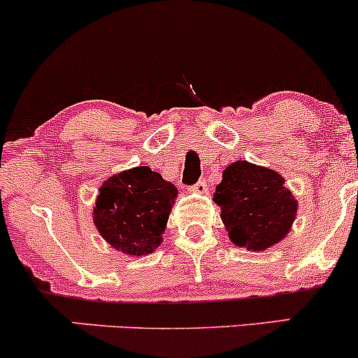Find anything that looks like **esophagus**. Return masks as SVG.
<instances>
[{
	"instance_id": "1",
	"label": "esophagus",
	"mask_w": 358,
	"mask_h": 358,
	"mask_svg": "<svg viewBox=\"0 0 358 358\" xmlns=\"http://www.w3.org/2000/svg\"><path fill=\"white\" fill-rule=\"evenodd\" d=\"M190 190L195 193H207V182H205V178H202L200 182H196L193 187H190Z\"/></svg>"
}]
</instances>
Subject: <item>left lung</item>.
Instances as JSON below:
<instances>
[{
	"label": "left lung",
	"mask_w": 358,
	"mask_h": 358,
	"mask_svg": "<svg viewBox=\"0 0 358 358\" xmlns=\"http://www.w3.org/2000/svg\"><path fill=\"white\" fill-rule=\"evenodd\" d=\"M213 202L220 207L229 239L248 250H266L281 242L298 213V200L281 173L245 159L225 168Z\"/></svg>",
	"instance_id": "1"
}]
</instances>
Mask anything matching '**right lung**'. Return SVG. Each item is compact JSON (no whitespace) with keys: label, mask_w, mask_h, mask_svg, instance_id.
<instances>
[{"label":"right lung","mask_w":358,"mask_h":358,"mask_svg":"<svg viewBox=\"0 0 358 358\" xmlns=\"http://www.w3.org/2000/svg\"><path fill=\"white\" fill-rule=\"evenodd\" d=\"M178 190L150 166L113 175L101 185L92 220L101 237L126 256L159 248Z\"/></svg>","instance_id":"add662e5"}]
</instances>
